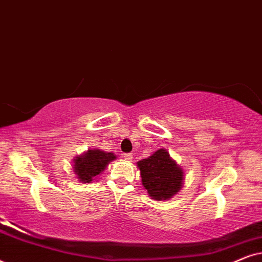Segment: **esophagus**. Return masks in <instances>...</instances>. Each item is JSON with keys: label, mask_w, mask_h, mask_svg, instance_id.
<instances>
[{"label": "esophagus", "mask_w": 262, "mask_h": 262, "mask_svg": "<svg viewBox=\"0 0 262 262\" xmlns=\"http://www.w3.org/2000/svg\"><path fill=\"white\" fill-rule=\"evenodd\" d=\"M124 159L126 161H132L134 157H132V154H124Z\"/></svg>", "instance_id": "esophagus-1"}]
</instances>
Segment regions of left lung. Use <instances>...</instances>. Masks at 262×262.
Returning a JSON list of instances; mask_svg holds the SVG:
<instances>
[{"label": "left lung", "mask_w": 262, "mask_h": 262, "mask_svg": "<svg viewBox=\"0 0 262 262\" xmlns=\"http://www.w3.org/2000/svg\"><path fill=\"white\" fill-rule=\"evenodd\" d=\"M142 185L154 200L164 202L173 198L184 186L185 173L166 149L156 150L148 159L137 162Z\"/></svg>", "instance_id": "obj_1"}]
</instances>
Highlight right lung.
I'll return each mask as SVG.
<instances>
[{"mask_svg": "<svg viewBox=\"0 0 262 262\" xmlns=\"http://www.w3.org/2000/svg\"><path fill=\"white\" fill-rule=\"evenodd\" d=\"M117 160L113 152L102 151L100 149H88L73 161V170L78 181L91 184L95 177L102 173L110 162Z\"/></svg>", "mask_w": 262, "mask_h": 262, "instance_id": "right-lung-1", "label": "right lung"}]
</instances>
